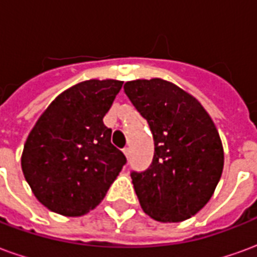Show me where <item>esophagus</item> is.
<instances>
[{
  "label": "esophagus",
  "instance_id": "34e87169",
  "mask_svg": "<svg viewBox=\"0 0 257 257\" xmlns=\"http://www.w3.org/2000/svg\"><path fill=\"white\" fill-rule=\"evenodd\" d=\"M122 151H123V154H125V157H126V158H129V157H131V149H129V147H125Z\"/></svg>",
  "mask_w": 257,
  "mask_h": 257
}]
</instances>
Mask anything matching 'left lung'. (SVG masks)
Returning <instances> with one entry per match:
<instances>
[{
	"mask_svg": "<svg viewBox=\"0 0 257 257\" xmlns=\"http://www.w3.org/2000/svg\"><path fill=\"white\" fill-rule=\"evenodd\" d=\"M123 92L154 139L150 167L131 172L140 205L158 221L186 220L206 205L223 172L215 123L197 99L164 79L129 81Z\"/></svg>",
	"mask_w": 257,
	"mask_h": 257,
	"instance_id": "1",
	"label": "left lung"
}]
</instances>
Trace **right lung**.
I'll use <instances>...</instances> for the list:
<instances>
[{
	"label": "right lung",
	"instance_id": "right-lung-1",
	"mask_svg": "<svg viewBox=\"0 0 257 257\" xmlns=\"http://www.w3.org/2000/svg\"><path fill=\"white\" fill-rule=\"evenodd\" d=\"M122 88L89 79L55 99L26 140L22 169L37 199L64 216H82L104 198L126 164L103 117Z\"/></svg>",
	"mask_w": 257,
	"mask_h": 257
}]
</instances>
